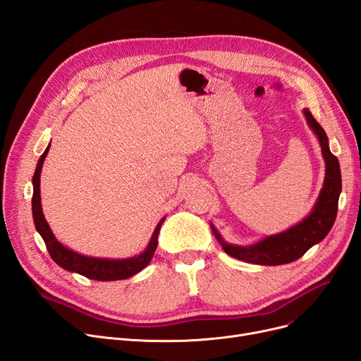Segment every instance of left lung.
I'll return each mask as SVG.
<instances>
[{"mask_svg": "<svg viewBox=\"0 0 361 361\" xmlns=\"http://www.w3.org/2000/svg\"><path fill=\"white\" fill-rule=\"evenodd\" d=\"M305 116L309 126L319 137L322 154H324L326 162V177L324 188H322L317 203L314 204V209L305 221H301L286 233L267 237L253 245H249V247H240V245L225 243L215 230V226L211 225L218 243L226 255L243 262L268 264V267H271V264L290 263L300 259L312 245L324 240L331 231L338 212V199L341 193V168L338 158L329 150L325 130L313 118L309 109H305Z\"/></svg>", "mask_w": 361, "mask_h": 361, "instance_id": "obj_1", "label": "left lung"}]
</instances>
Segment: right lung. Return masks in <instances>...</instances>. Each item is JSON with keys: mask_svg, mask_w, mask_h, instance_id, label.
Masks as SVG:
<instances>
[{"mask_svg": "<svg viewBox=\"0 0 361 361\" xmlns=\"http://www.w3.org/2000/svg\"><path fill=\"white\" fill-rule=\"evenodd\" d=\"M51 146V145H49ZM49 146L47 150L41 155L39 161H37L36 171L33 174V196H32V214H33V222L37 233L41 234V237L45 241V245L48 249L49 256L52 260L60 264L61 268L70 272L80 274L89 279L94 281H118V279H127L133 275H136L140 272L143 268H146L152 256H154L157 245H158V234L159 228L164 222V219L157 225V228L154 231V235L150 238V243L147 245V249L131 259H124V260H108V259H97V257H86L79 253H74L73 250H68L64 247L63 244L55 240L48 222L44 218L42 214V206H41V171L42 165L45 161V157L49 150Z\"/></svg>", "mask_w": 361, "mask_h": 361, "instance_id": "1", "label": "right lung"}]
</instances>
